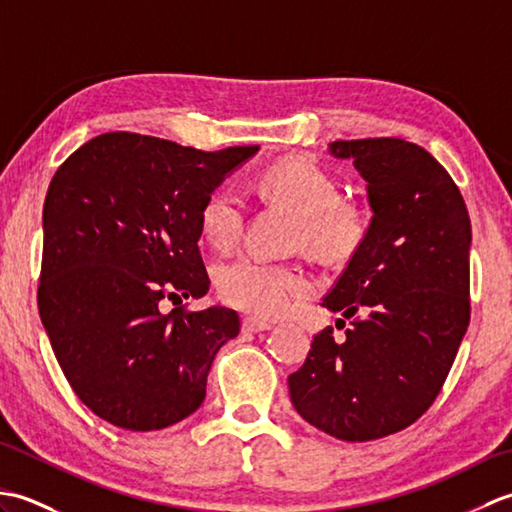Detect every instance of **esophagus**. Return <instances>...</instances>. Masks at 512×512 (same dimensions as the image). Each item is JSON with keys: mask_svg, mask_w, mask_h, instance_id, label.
Returning a JSON list of instances; mask_svg holds the SVG:
<instances>
[{"mask_svg": "<svg viewBox=\"0 0 512 512\" xmlns=\"http://www.w3.org/2000/svg\"><path fill=\"white\" fill-rule=\"evenodd\" d=\"M242 330L248 334H257V332H266V330H273V323L270 321H262V319H255V317H246L242 321Z\"/></svg>", "mask_w": 512, "mask_h": 512, "instance_id": "obj_1", "label": "esophagus"}]
</instances>
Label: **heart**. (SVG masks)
Returning a JSON list of instances; mask_svg holds the SVG:
<instances>
[{"mask_svg": "<svg viewBox=\"0 0 512 512\" xmlns=\"http://www.w3.org/2000/svg\"><path fill=\"white\" fill-rule=\"evenodd\" d=\"M268 198L299 215L297 239L321 259L350 257L361 244L363 222L350 204L341 202L336 182L306 160H286L259 176ZM244 204L233 189H215L200 209V228L213 248L231 250L242 235ZM222 299L259 319H277L308 292L301 270L259 257H239L217 270Z\"/></svg>", "mask_w": 512, "mask_h": 512, "instance_id": "obj_1", "label": "heart"}]
</instances>
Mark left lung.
Returning a JSON list of instances; mask_svg holds the SVG:
<instances>
[{
	"mask_svg": "<svg viewBox=\"0 0 512 512\" xmlns=\"http://www.w3.org/2000/svg\"><path fill=\"white\" fill-rule=\"evenodd\" d=\"M328 154L365 180L372 222L321 301L352 319L345 339L314 336L288 389L312 427L367 442L409 427L440 394L469 328L471 220L447 169L418 145L336 140Z\"/></svg>",
	"mask_w": 512,
	"mask_h": 512,
	"instance_id": "left-lung-1",
	"label": "left lung"
}]
</instances>
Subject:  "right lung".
I'll return each mask as SVG.
<instances>
[{
  "label": "right lung",
  "instance_id": "obj_1",
  "mask_svg": "<svg viewBox=\"0 0 512 512\" xmlns=\"http://www.w3.org/2000/svg\"><path fill=\"white\" fill-rule=\"evenodd\" d=\"M257 151L209 154L112 132L54 173L43 204L39 314L74 394L99 418L154 431L202 405L215 354L239 334L237 312L165 314L160 301L209 292L200 209Z\"/></svg>",
  "mask_w": 512,
  "mask_h": 512
}]
</instances>
